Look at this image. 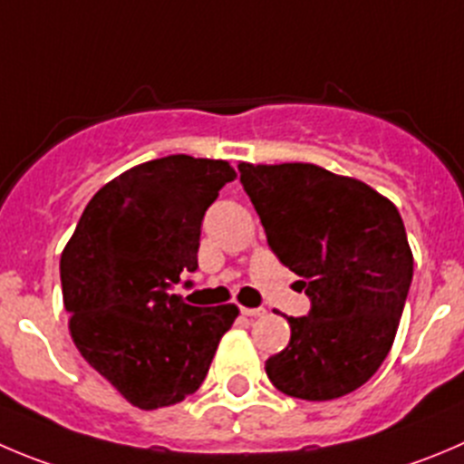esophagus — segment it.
Masks as SVG:
<instances>
[{
  "mask_svg": "<svg viewBox=\"0 0 464 464\" xmlns=\"http://www.w3.org/2000/svg\"><path fill=\"white\" fill-rule=\"evenodd\" d=\"M241 314L244 316H264L266 310L264 307H241Z\"/></svg>",
  "mask_w": 464,
  "mask_h": 464,
  "instance_id": "34e87169",
  "label": "esophagus"
}]
</instances>
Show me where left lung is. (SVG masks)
I'll return each instance as SVG.
<instances>
[{
  "label": "left lung",
  "instance_id": "8db88e82",
  "mask_svg": "<svg viewBox=\"0 0 464 464\" xmlns=\"http://www.w3.org/2000/svg\"><path fill=\"white\" fill-rule=\"evenodd\" d=\"M266 241L310 295L289 316L286 348L266 360L282 394L333 401L362 387L394 343L412 282V250L390 198L314 163H239Z\"/></svg>",
  "mask_w": 464,
  "mask_h": 464
}]
</instances>
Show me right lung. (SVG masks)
<instances>
[{"label":"right lung","mask_w":464,"mask_h":464,"mask_svg":"<svg viewBox=\"0 0 464 464\" xmlns=\"http://www.w3.org/2000/svg\"><path fill=\"white\" fill-rule=\"evenodd\" d=\"M237 178L223 159H152L104 184L61 253L70 337L127 403L157 410L205 381L239 307H193L170 294L196 271L200 225Z\"/></svg>","instance_id":"obj_1"}]
</instances>
